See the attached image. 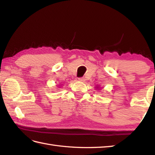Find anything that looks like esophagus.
I'll return each instance as SVG.
<instances>
[{
	"instance_id": "esophagus-1",
	"label": "esophagus",
	"mask_w": 155,
	"mask_h": 155,
	"mask_svg": "<svg viewBox=\"0 0 155 155\" xmlns=\"http://www.w3.org/2000/svg\"><path fill=\"white\" fill-rule=\"evenodd\" d=\"M78 81H81V82H84L85 81V79H84V78H83V77H81V78H78Z\"/></svg>"
}]
</instances>
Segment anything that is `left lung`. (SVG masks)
<instances>
[{
	"label": "left lung",
	"instance_id": "1",
	"mask_svg": "<svg viewBox=\"0 0 155 155\" xmlns=\"http://www.w3.org/2000/svg\"><path fill=\"white\" fill-rule=\"evenodd\" d=\"M97 88H98V87H97Z\"/></svg>",
	"mask_w": 155,
	"mask_h": 155
}]
</instances>
